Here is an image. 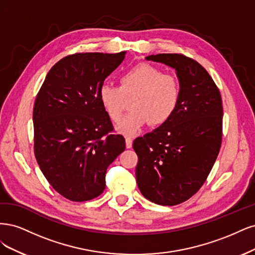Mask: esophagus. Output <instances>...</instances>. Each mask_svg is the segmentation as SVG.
<instances>
[{
  "mask_svg": "<svg viewBox=\"0 0 255 255\" xmlns=\"http://www.w3.org/2000/svg\"><path fill=\"white\" fill-rule=\"evenodd\" d=\"M132 142H133L132 137H130V136L126 137V147H127V148H131V147H132Z\"/></svg>",
  "mask_w": 255,
  "mask_h": 255,
  "instance_id": "esophagus-1",
  "label": "esophagus"
}]
</instances>
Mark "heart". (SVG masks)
<instances>
[{
  "mask_svg": "<svg viewBox=\"0 0 255 255\" xmlns=\"http://www.w3.org/2000/svg\"><path fill=\"white\" fill-rule=\"evenodd\" d=\"M129 114L118 125L126 135H134L147 124L159 126L175 113L181 98V85L172 74L153 64L141 62L121 74L119 86L104 84L98 98L108 118L117 123L126 108V100L132 98Z\"/></svg>",
  "mask_w": 255,
  "mask_h": 255,
  "instance_id": "1",
  "label": "heart"
}]
</instances>
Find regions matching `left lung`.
<instances>
[{"label":"left lung","mask_w":255,"mask_h":255,"mask_svg":"<svg viewBox=\"0 0 255 255\" xmlns=\"http://www.w3.org/2000/svg\"><path fill=\"white\" fill-rule=\"evenodd\" d=\"M146 59L175 69L181 85L172 117L132 145L139 191L151 202L170 207L198 192L214 165L223 139V101L210 74L190 57L158 54Z\"/></svg>","instance_id":"left-lung-1"}]
</instances>
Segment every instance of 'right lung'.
Masks as SVG:
<instances>
[{"label":"right lung","instance_id":"right-lung-1","mask_svg":"<svg viewBox=\"0 0 255 255\" xmlns=\"http://www.w3.org/2000/svg\"><path fill=\"white\" fill-rule=\"evenodd\" d=\"M117 54L76 53L57 62L37 94L34 151L41 171L54 190L71 201L100 196L106 171L125 150V138L98 98L107 76L125 58Z\"/></svg>","mask_w":255,"mask_h":255}]
</instances>
